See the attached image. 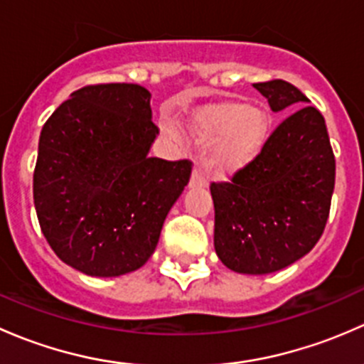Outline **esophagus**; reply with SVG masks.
Here are the masks:
<instances>
[{
    "label": "esophagus",
    "mask_w": 364,
    "mask_h": 364,
    "mask_svg": "<svg viewBox=\"0 0 364 364\" xmlns=\"http://www.w3.org/2000/svg\"><path fill=\"white\" fill-rule=\"evenodd\" d=\"M205 185H208V178H205L203 168L196 167L192 172V178H190V186H192V188H200V186Z\"/></svg>",
    "instance_id": "1"
}]
</instances>
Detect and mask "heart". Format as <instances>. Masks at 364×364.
Masks as SVG:
<instances>
[{
    "mask_svg": "<svg viewBox=\"0 0 364 364\" xmlns=\"http://www.w3.org/2000/svg\"><path fill=\"white\" fill-rule=\"evenodd\" d=\"M161 127L165 134L176 137V128L171 121L164 119ZM190 134L197 144H209V167L232 172L260 151L267 135V119L259 109L225 104L197 117L190 127Z\"/></svg>",
    "mask_w": 364,
    "mask_h": 364,
    "instance_id": "obj_1",
    "label": "heart"
}]
</instances>
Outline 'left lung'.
I'll use <instances>...</instances> for the list:
<instances>
[{
  "mask_svg": "<svg viewBox=\"0 0 364 364\" xmlns=\"http://www.w3.org/2000/svg\"><path fill=\"white\" fill-rule=\"evenodd\" d=\"M271 111L294 105L253 159L227 181H211L215 250L236 273L291 266L324 232L335 190V153L324 116L282 79L253 84Z\"/></svg>",
  "mask_w": 364,
  "mask_h": 364,
  "instance_id": "1",
  "label": "left lung"
}]
</instances>
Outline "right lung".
<instances>
[{
	"label": "right lung",
	"mask_w": 364,
	"mask_h": 364,
	"mask_svg": "<svg viewBox=\"0 0 364 364\" xmlns=\"http://www.w3.org/2000/svg\"><path fill=\"white\" fill-rule=\"evenodd\" d=\"M139 84H90L46 121L33 199L54 253L90 277H119L155 252L192 161L148 156L159 128Z\"/></svg>",
	"instance_id": "add662e5"
}]
</instances>
